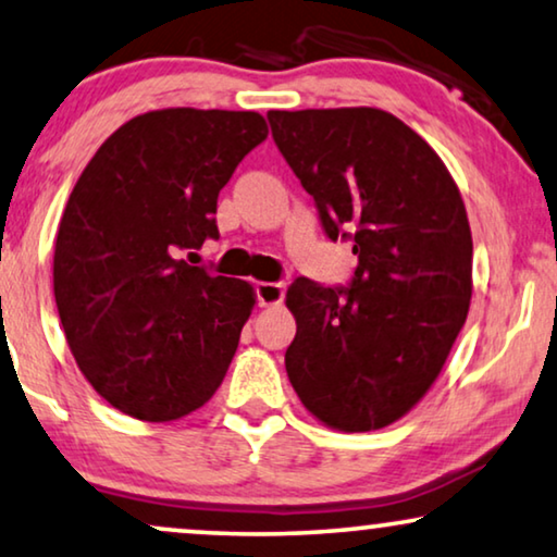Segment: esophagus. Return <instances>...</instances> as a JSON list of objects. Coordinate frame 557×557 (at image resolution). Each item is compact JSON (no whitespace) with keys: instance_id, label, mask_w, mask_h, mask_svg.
Masks as SVG:
<instances>
[{"instance_id":"esophagus-1","label":"esophagus","mask_w":557,"mask_h":557,"mask_svg":"<svg viewBox=\"0 0 557 557\" xmlns=\"http://www.w3.org/2000/svg\"><path fill=\"white\" fill-rule=\"evenodd\" d=\"M256 301L261 306H276L284 301V292L286 286L284 284H273V281H261V284H256Z\"/></svg>"}]
</instances>
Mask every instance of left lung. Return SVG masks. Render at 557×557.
Segmentation results:
<instances>
[{
    "label": "left lung",
    "mask_w": 557,
    "mask_h": 557,
    "mask_svg": "<svg viewBox=\"0 0 557 557\" xmlns=\"http://www.w3.org/2000/svg\"><path fill=\"white\" fill-rule=\"evenodd\" d=\"M269 123L326 238L351 240L359 259L346 286H288V382L334 430H382L424 397L465 326L462 196L437 152L384 110H271Z\"/></svg>",
    "instance_id": "left-lung-1"
}]
</instances>
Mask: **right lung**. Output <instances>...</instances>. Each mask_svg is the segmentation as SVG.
I'll return each instance as SVG.
<instances>
[{
	"instance_id": "add662e5",
	"label": "right lung",
	"mask_w": 557,
	"mask_h": 557,
	"mask_svg": "<svg viewBox=\"0 0 557 557\" xmlns=\"http://www.w3.org/2000/svg\"><path fill=\"white\" fill-rule=\"evenodd\" d=\"M265 135L259 112H145L79 175L54 244V301L79 372L120 412L181 419L228 372L253 288L190 259L219 238V193Z\"/></svg>"
}]
</instances>
